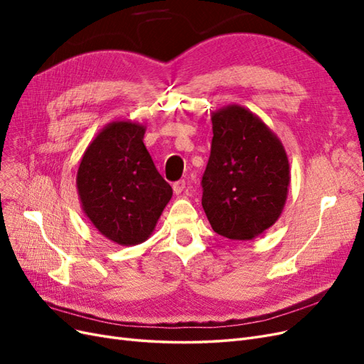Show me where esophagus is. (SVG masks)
I'll use <instances>...</instances> for the list:
<instances>
[{
	"mask_svg": "<svg viewBox=\"0 0 364 364\" xmlns=\"http://www.w3.org/2000/svg\"><path fill=\"white\" fill-rule=\"evenodd\" d=\"M183 188H185V181H178L173 183V191L176 196H179L183 191Z\"/></svg>",
	"mask_w": 364,
	"mask_h": 364,
	"instance_id": "obj_1",
	"label": "esophagus"
}]
</instances>
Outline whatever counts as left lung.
<instances>
[{
	"label": "left lung",
	"instance_id": "obj_1",
	"mask_svg": "<svg viewBox=\"0 0 364 364\" xmlns=\"http://www.w3.org/2000/svg\"><path fill=\"white\" fill-rule=\"evenodd\" d=\"M211 155L202 178V206L218 235L253 240L282 214L290 164L281 139L240 105L213 115Z\"/></svg>",
	"mask_w": 364,
	"mask_h": 364
}]
</instances>
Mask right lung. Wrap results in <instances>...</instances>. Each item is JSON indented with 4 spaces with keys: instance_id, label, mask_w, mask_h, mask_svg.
<instances>
[{
    "instance_id": "obj_1",
    "label": "right lung",
    "mask_w": 364,
    "mask_h": 364,
    "mask_svg": "<svg viewBox=\"0 0 364 364\" xmlns=\"http://www.w3.org/2000/svg\"><path fill=\"white\" fill-rule=\"evenodd\" d=\"M144 134L139 123L112 121L90 142L77 170L85 215L119 246L146 241L173 196L144 146Z\"/></svg>"
}]
</instances>
